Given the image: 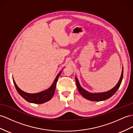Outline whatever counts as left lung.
Here are the masks:
<instances>
[{"mask_svg": "<svg viewBox=\"0 0 133 133\" xmlns=\"http://www.w3.org/2000/svg\"><path fill=\"white\" fill-rule=\"evenodd\" d=\"M123 73H124V70H122V73L121 75V77L119 78L118 82L117 85H116L113 89L110 90L109 91H108L104 92H100V93H91L89 92L85 89H83L82 87L81 86L80 84L79 83L78 80L77 78L76 77V82L77 84V87L78 90L80 92L81 94L83 96L85 99L91 100V101H95V102H100L103 101V100H105L111 98L112 96L115 94V92L117 91V90L120 86L122 78H123Z\"/></svg>", "mask_w": 133, "mask_h": 133, "instance_id": "left-lung-1", "label": "left lung"}]
</instances>
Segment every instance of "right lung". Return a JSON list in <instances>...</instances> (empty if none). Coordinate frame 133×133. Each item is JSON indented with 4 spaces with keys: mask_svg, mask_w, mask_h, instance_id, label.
Masks as SVG:
<instances>
[{
    "mask_svg": "<svg viewBox=\"0 0 133 133\" xmlns=\"http://www.w3.org/2000/svg\"><path fill=\"white\" fill-rule=\"evenodd\" d=\"M61 72H62V70L57 74L56 78L54 80L52 85H51L49 89L38 93L29 94L22 91L20 89H19V87L17 86V85H16L14 79H13V81H14V85L17 92L25 100H26L28 102L35 103V104H42V103L48 102V100H50L52 98L55 91L57 79L59 78Z\"/></svg>",
    "mask_w": 133,
    "mask_h": 133,
    "instance_id": "1",
    "label": "right lung"
}]
</instances>
